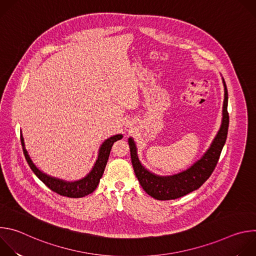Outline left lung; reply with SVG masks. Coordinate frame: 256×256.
Instances as JSON below:
<instances>
[{"label":"left lung","instance_id":"left-lung-1","mask_svg":"<svg viewBox=\"0 0 256 256\" xmlns=\"http://www.w3.org/2000/svg\"><path fill=\"white\" fill-rule=\"evenodd\" d=\"M223 83L225 88V98L223 104V120L221 128L210 144V148L206 151L204 157L186 171L168 177H161L150 173L140 163L136 156V144L132 138H128L132 164L134 174L142 190L152 198L159 200H169L184 196L200 188L212 175L218 159H220L229 128V114L227 109L228 90L224 79Z\"/></svg>","mask_w":256,"mask_h":256}]
</instances>
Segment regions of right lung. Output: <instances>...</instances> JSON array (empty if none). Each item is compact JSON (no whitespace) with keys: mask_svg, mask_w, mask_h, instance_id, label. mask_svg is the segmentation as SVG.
Returning a JSON list of instances; mask_svg holds the SVG:
<instances>
[{"mask_svg":"<svg viewBox=\"0 0 256 256\" xmlns=\"http://www.w3.org/2000/svg\"><path fill=\"white\" fill-rule=\"evenodd\" d=\"M122 138V134L114 136L112 138H107L101 144L98 159H97L93 169L91 170V172L85 178L75 181V182H66V181H64L60 179L50 177V176L42 173L40 169L36 168V166L32 163V161L25 149L24 140H23L22 134L20 136L25 159H26L29 167L31 168V170L34 172V174L38 176L44 182V184L52 192L58 194L60 196H68V198H83L85 196L90 194L91 192H93L96 190L99 181H100V178L102 177V174L104 172L105 166L107 164V160H108L109 154H110L112 144L114 142H116L118 140H120Z\"/></svg>","mask_w":256,"mask_h":256,"instance_id":"right-lung-1","label":"right lung"}]
</instances>
